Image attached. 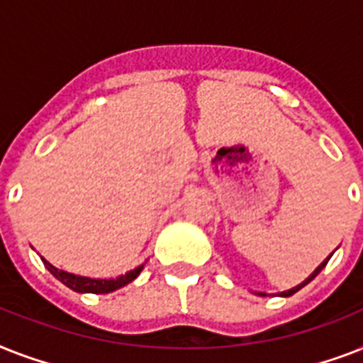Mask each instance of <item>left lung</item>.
<instances>
[{
    "instance_id": "8db88e82",
    "label": "left lung",
    "mask_w": 363,
    "mask_h": 363,
    "mask_svg": "<svg viewBox=\"0 0 363 363\" xmlns=\"http://www.w3.org/2000/svg\"><path fill=\"white\" fill-rule=\"evenodd\" d=\"M330 258H332V254H330V256H328V258H326V259H324V262H322V264H320V265H318V267H316V269H315V271H313V273H311V275H309V277H307V279H305V281H303V282H301V284H298V286H294V288H290V290H286V292H281V296H282V298H288V296H292V294H296V292H298V290H301V288H303V286H305V284H309V282H311V281H313V279H315V277H316V275H318V273H320V271H322V269H324V267H326V264H328V259H330ZM259 296H265V294H259Z\"/></svg>"
}]
</instances>
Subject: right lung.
<instances>
[{"label": "right lung", "mask_w": 363, "mask_h": 363, "mask_svg": "<svg viewBox=\"0 0 363 363\" xmlns=\"http://www.w3.org/2000/svg\"><path fill=\"white\" fill-rule=\"evenodd\" d=\"M45 267H47L50 273H52L60 282H64L65 286L71 288V290H75V292L81 294H109L115 292L118 288L125 286L128 282H131L133 279H137V275L141 273L143 265L135 267V269L128 271L125 275L116 277V279H90V277H81V275H73V273H67L64 269H58V267H54L52 264H48L47 259L41 258Z\"/></svg>", "instance_id": "add662e5"}]
</instances>
